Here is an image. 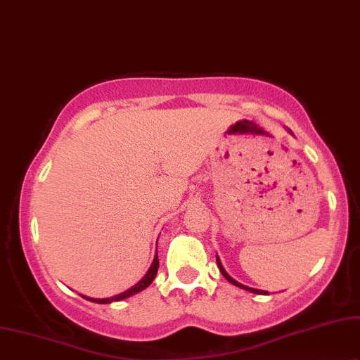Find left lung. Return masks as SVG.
<instances>
[{
	"label": "left lung",
	"mask_w": 360,
	"mask_h": 360,
	"mask_svg": "<svg viewBox=\"0 0 360 360\" xmlns=\"http://www.w3.org/2000/svg\"><path fill=\"white\" fill-rule=\"evenodd\" d=\"M215 260H217V266H219V270H220V273H222V275H224V278H225V280H227V281H229V283L236 285V286H238V288H242V290H247V291H250V293H255V295H268V291H263V290H257V288H250V286H245V285L238 283V281H236V280H233V278H232V276H230V275H229V273L224 270V266H222V263H220V260H219V257H215Z\"/></svg>",
	"instance_id": "obj_1"
}]
</instances>
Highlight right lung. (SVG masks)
<instances>
[{"instance_id": "1", "label": "right lung", "mask_w": 360, "mask_h": 360, "mask_svg": "<svg viewBox=\"0 0 360 360\" xmlns=\"http://www.w3.org/2000/svg\"><path fill=\"white\" fill-rule=\"evenodd\" d=\"M158 266H160V260H158V242H156V255H155V260H153L150 270H148V273L145 276H143V280L138 281V283L133 286V288L127 290L124 293H120L117 296H112V298H103V300H97V298H89V296H84L80 295L82 298L89 300V301H94V303H100V304H107V303H112V301H120V300H127L130 298V296L140 293V291H143L145 288H148L153 283V280H155L156 273H158Z\"/></svg>"}]
</instances>
